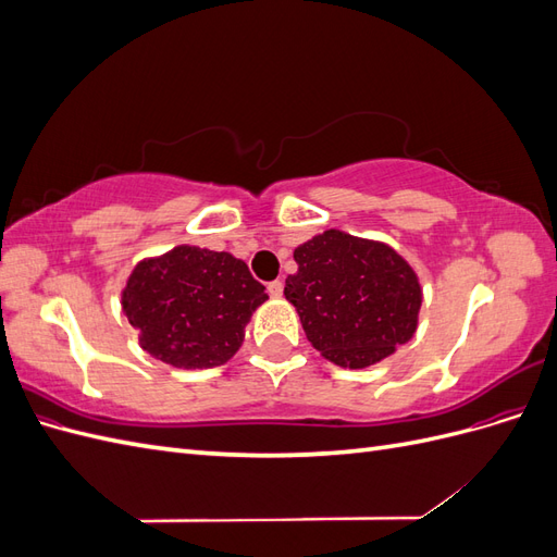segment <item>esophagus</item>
Masks as SVG:
<instances>
[{
  "mask_svg": "<svg viewBox=\"0 0 557 557\" xmlns=\"http://www.w3.org/2000/svg\"><path fill=\"white\" fill-rule=\"evenodd\" d=\"M267 288H269V295H272V297H281L283 295V281H272L267 285Z\"/></svg>",
  "mask_w": 557,
  "mask_h": 557,
  "instance_id": "34e87169",
  "label": "esophagus"
}]
</instances>
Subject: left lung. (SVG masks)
Here are the masks:
<instances>
[{
  "instance_id": "left-lung-1",
  "label": "left lung",
  "mask_w": 557,
  "mask_h": 557,
  "mask_svg": "<svg viewBox=\"0 0 557 557\" xmlns=\"http://www.w3.org/2000/svg\"><path fill=\"white\" fill-rule=\"evenodd\" d=\"M285 299L320 356L362 369L393 356L418 327V276L395 248L325 230L295 248Z\"/></svg>"
}]
</instances>
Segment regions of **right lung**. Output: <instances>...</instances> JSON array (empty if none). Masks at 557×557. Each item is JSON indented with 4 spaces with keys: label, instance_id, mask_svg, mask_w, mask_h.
<instances>
[{
    "label": "right lung",
    "instance_id": "add662e5",
    "mask_svg": "<svg viewBox=\"0 0 557 557\" xmlns=\"http://www.w3.org/2000/svg\"><path fill=\"white\" fill-rule=\"evenodd\" d=\"M264 299V285L244 260L183 244L132 269L123 313L148 356L178 369H209L239 350Z\"/></svg>",
    "mask_w": 557,
    "mask_h": 557
}]
</instances>
